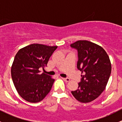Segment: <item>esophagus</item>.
<instances>
[{"label": "esophagus", "mask_w": 122, "mask_h": 122, "mask_svg": "<svg viewBox=\"0 0 122 122\" xmlns=\"http://www.w3.org/2000/svg\"><path fill=\"white\" fill-rule=\"evenodd\" d=\"M62 79L66 81H67V82L70 81V78H62Z\"/></svg>", "instance_id": "1"}]
</instances>
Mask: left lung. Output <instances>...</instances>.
Segmentation results:
<instances>
[{"instance_id": "left-lung-1", "label": "left lung", "mask_w": 122, "mask_h": 122, "mask_svg": "<svg viewBox=\"0 0 122 122\" xmlns=\"http://www.w3.org/2000/svg\"><path fill=\"white\" fill-rule=\"evenodd\" d=\"M70 46L77 50V67L83 74L78 89L71 93L78 102H91L106 88L112 71L110 59L102 46L88 41H78Z\"/></svg>"}]
</instances>
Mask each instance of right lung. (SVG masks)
Listing matches in <instances>:
<instances>
[{
	"mask_svg": "<svg viewBox=\"0 0 122 122\" xmlns=\"http://www.w3.org/2000/svg\"><path fill=\"white\" fill-rule=\"evenodd\" d=\"M57 46L33 44L21 48L16 54L11 76L18 93L27 102H41L51 90L55 80L46 74H40L39 68L47 66Z\"/></svg>",
	"mask_w": 122,
	"mask_h": 122,
	"instance_id": "obj_1",
	"label": "right lung"
}]
</instances>
